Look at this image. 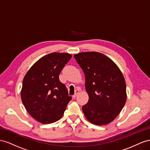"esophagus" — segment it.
<instances>
[{
    "label": "esophagus",
    "instance_id": "1",
    "mask_svg": "<svg viewBox=\"0 0 150 150\" xmlns=\"http://www.w3.org/2000/svg\"><path fill=\"white\" fill-rule=\"evenodd\" d=\"M79 92H80V91H79V89L76 90V91H75V94L74 95V96H73V97L75 98V97L76 96H77L78 94L79 93Z\"/></svg>",
    "mask_w": 150,
    "mask_h": 150
}]
</instances>
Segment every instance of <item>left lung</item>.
<instances>
[{
    "instance_id": "left-lung-1",
    "label": "left lung",
    "mask_w": 150,
    "mask_h": 150,
    "mask_svg": "<svg viewBox=\"0 0 150 150\" xmlns=\"http://www.w3.org/2000/svg\"><path fill=\"white\" fill-rule=\"evenodd\" d=\"M74 58L84 73L89 96L87 103L82 106L85 116L93 125H108L117 116L126 101L122 73L109 58L100 53H80Z\"/></svg>"
}]
</instances>
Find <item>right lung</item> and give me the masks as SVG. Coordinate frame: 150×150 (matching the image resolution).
<instances>
[{
  "label": "right lung",
  "instance_id": "right-lung-1",
  "mask_svg": "<svg viewBox=\"0 0 150 150\" xmlns=\"http://www.w3.org/2000/svg\"><path fill=\"white\" fill-rule=\"evenodd\" d=\"M71 58L68 53H52L40 58L25 74L21 99L28 112L42 124L61 119L72 97L59 75Z\"/></svg>",
  "mask_w": 150,
  "mask_h": 150
}]
</instances>
